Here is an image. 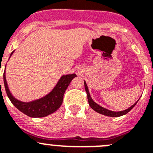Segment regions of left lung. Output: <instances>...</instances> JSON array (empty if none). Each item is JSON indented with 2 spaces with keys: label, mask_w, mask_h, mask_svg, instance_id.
Masks as SVG:
<instances>
[{
  "label": "left lung",
  "mask_w": 153,
  "mask_h": 153,
  "mask_svg": "<svg viewBox=\"0 0 153 153\" xmlns=\"http://www.w3.org/2000/svg\"><path fill=\"white\" fill-rule=\"evenodd\" d=\"M84 86H85V90H86V93H87V99H88V102H89V105L90 106V107L96 111L97 113H100V114L104 115V116H107V117H121V116H123V115L126 114V113H129L131 109L132 108L136 106V104L137 103V102L139 101L138 100L136 102H135L132 106H131L130 107L128 108V109H125V110H123V111H112V110H109V109H106V108L102 107V106H100L99 104H97V102H95L93 101V100L92 99L91 96H90V93L89 92V89H88V86L86 85V81L84 80Z\"/></svg>",
  "instance_id": "1"
}]
</instances>
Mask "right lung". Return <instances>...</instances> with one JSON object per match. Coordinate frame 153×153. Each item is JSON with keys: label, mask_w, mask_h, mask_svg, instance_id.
Here are the masks:
<instances>
[{"label": "right lung", "mask_w": 153, "mask_h": 153, "mask_svg": "<svg viewBox=\"0 0 153 153\" xmlns=\"http://www.w3.org/2000/svg\"><path fill=\"white\" fill-rule=\"evenodd\" d=\"M13 52L14 51L10 53L9 59L12 56ZM5 70H6V66H5L4 72V84L5 90H6L8 98L10 99V102L17 109H18L20 111L26 114L28 117H33V118L47 117L48 115L56 111L61 106L63 102V94L68 87L69 84L72 81V79L76 76L75 74L63 75L58 80L54 87L52 89V90L47 93V95L34 100L23 102L16 99L10 93L7 83Z\"/></svg>", "instance_id": "obj_1"}]
</instances>
